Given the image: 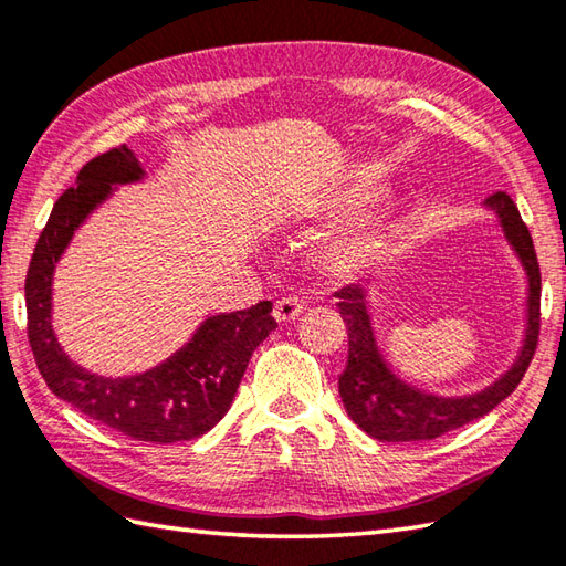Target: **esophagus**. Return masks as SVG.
Listing matches in <instances>:
<instances>
[{
  "instance_id": "obj_1",
  "label": "esophagus",
  "mask_w": 566,
  "mask_h": 566,
  "mask_svg": "<svg viewBox=\"0 0 566 566\" xmlns=\"http://www.w3.org/2000/svg\"><path fill=\"white\" fill-rule=\"evenodd\" d=\"M302 314H304V302L296 296L280 298V302L274 304V312H272V316L280 321V324H290V321L298 318Z\"/></svg>"
}]
</instances>
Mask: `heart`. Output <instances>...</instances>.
<instances>
[{
    "label": "heart",
    "mask_w": 566,
    "mask_h": 566,
    "mask_svg": "<svg viewBox=\"0 0 566 566\" xmlns=\"http://www.w3.org/2000/svg\"><path fill=\"white\" fill-rule=\"evenodd\" d=\"M380 193V188L375 184H356L338 191L336 196L321 201L314 210L312 218L316 220H340L353 213H358L370 201H375ZM380 248V220L378 218H365L360 223L346 228L338 232L336 238H331L324 248H321V268L336 276L356 274L363 268H368V262L375 258V252Z\"/></svg>",
    "instance_id": "b5f03b06"
}]
</instances>
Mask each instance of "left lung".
I'll list each match as a JSON object with an SVG mask.
<instances>
[{"mask_svg":"<svg viewBox=\"0 0 566 566\" xmlns=\"http://www.w3.org/2000/svg\"><path fill=\"white\" fill-rule=\"evenodd\" d=\"M485 210L495 216L503 238L520 268L525 270L527 298H525V334L523 346L511 368L501 378L471 395H434L412 382L402 380L385 360L375 336L373 304L368 286L353 284L340 290L338 312L348 328V363L338 378V392L348 417L365 434L378 441H429L451 429L473 422L489 415L523 380L530 360L535 356L539 336V264L530 230L520 218L513 198L507 193H493L485 201Z\"/></svg>","mask_w":566,"mask_h":566,"instance_id":"left-lung-1","label":"left lung"}]
</instances>
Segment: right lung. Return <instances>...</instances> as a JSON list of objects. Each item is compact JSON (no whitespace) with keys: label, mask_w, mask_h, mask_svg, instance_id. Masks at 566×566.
<instances>
[{"label":"right lung","mask_w":566,"mask_h":566,"mask_svg":"<svg viewBox=\"0 0 566 566\" xmlns=\"http://www.w3.org/2000/svg\"><path fill=\"white\" fill-rule=\"evenodd\" d=\"M135 151L125 144L87 161L75 186L55 201L27 272L29 343L43 380L55 397L99 424L151 444H174L213 429L235 400L252 350L276 328L272 304L213 314L201 321L186 346L154 368L107 378L81 368L53 331V272L75 230L117 186L144 181Z\"/></svg>","instance_id":"right-lung-1"}]
</instances>
